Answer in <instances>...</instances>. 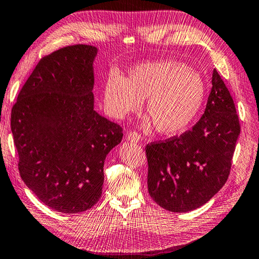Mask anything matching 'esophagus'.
<instances>
[{"mask_svg":"<svg viewBox=\"0 0 259 259\" xmlns=\"http://www.w3.org/2000/svg\"><path fill=\"white\" fill-rule=\"evenodd\" d=\"M128 140L129 142H133V143H138L140 140V135L137 133V131H130V133L128 134Z\"/></svg>","mask_w":259,"mask_h":259,"instance_id":"obj_1","label":"esophagus"}]
</instances>
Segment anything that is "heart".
<instances>
[{
	"label": "heart",
	"mask_w": 259,
	"mask_h": 259,
	"mask_svg": "<svg viewBox=\"0 0 259 259\" xmlns=\"http://www.w3.org/2000/svg\"><path fill=\"white\" fill-rule=\"evenodd\" d=\"M205 84L199 72L175 60H156L131 67L128 77L109 73L103 99L107 113L122 120L139 111L143 99L156 130L163 135L185 131L203 106ZM148 125L150 119L145 121Z\"/></svg>",
	"instance_id": "b5f03b06"
}]
</instances>
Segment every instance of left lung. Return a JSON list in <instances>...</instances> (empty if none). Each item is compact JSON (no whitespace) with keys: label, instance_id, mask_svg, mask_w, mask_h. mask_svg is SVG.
<instances>
[{"label":"left lung","instance_id":"left-lung-1","mask_svg":"<svg viewBox=\"0 0 259 259\" xmlns=\"http://www.w3.org/2000/svg\"><path fill=\"white\" fill-rule=\"evenodd\" d=\"M212 88L203 115L191 130L145 147L148 193L172 212L207 203L224 186L240 135L235 105L213 69Z\"/></svg>","mask_w":259,"mask_h":259}]
</instances>
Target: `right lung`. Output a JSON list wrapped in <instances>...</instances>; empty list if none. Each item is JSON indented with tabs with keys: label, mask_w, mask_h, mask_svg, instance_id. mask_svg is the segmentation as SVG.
<instances>
[{
	"label": "right lung",
	"mask_w": 259,
	"mask_h": 259,
	"mask_svg": "<svg viewBox=\"0 0 259 259\" xmlns=\"http://www.w3.org/2000/svg\"><path fill=\"white\" fill-rule=\"evenodd\" d=\"M98 49L61 48L38 61L11 111L20 177L56 211L77 213L103 193L104 162L122 128L94 109Z\"/></svg>",
	"instance_id": "1"
}]
</instances>
